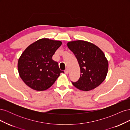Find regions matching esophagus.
<instances>
[{"label": "esophagus", "instance_id": "obj_1", "mask_svg": "<svg viewBox=\"0 0 130 130\" xmlns=\"http://www.w3.org/2000/svg\"><path fill=\"white\" fill-rule=\"evenodd\" d=\"M65 73H66V74H68L69 73V70L68 68H67L65 70Z\"/></svg>", "mask_w": 130, "mask_h": 130}]
</instances>
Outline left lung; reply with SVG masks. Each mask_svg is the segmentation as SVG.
Returning a JSON list of instances; mask_svg holds the SVG:
<instances>
[{
	"label": "left lung",
	"instance_id": "obj_1",
	"mask_svg": "<svg viewBox=\"0 0 130 130\" xmlns=\"http://www.w3.org/2000/svg\"><path fill=\"white\" fill-rule=\"evenodd\" d=\"M68 48L77 58L80 68V77L75 87L83 91H89L99 86L106 78L108 62L99 47L92 43L77 40L67 43Z\"/></svg>",
	"mask_w": 130,
	"mask_h": 130
}]
</instances>
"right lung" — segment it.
<instances>
[{
    "label": "right lung",
    "mask_w": 130,
    "mask_h": 130,
    "mask_svg": "<svg viewBox=\"0 0 130 130\" xmlns=\"http://www.w3.org/2000/svg\"><path fill=\"white\" fill-rule=\"evenodd\" d=\"M62 44L60 41L42 38L31 44L19 58L18 70L29 87L42 91L50 88L61 73L52 57Z\"/></svg>",
    "instance_id": "right-lung-1"
}]
</instances>
